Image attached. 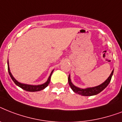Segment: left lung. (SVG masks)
Instances as JSON below:
<instances>
[{"instance_id":"obj_1","label":"left lung","mask_w":122,"mask_h":122,"mask_svg":"<svg viewBox=\"0 0 122 122\" xmlns=\"http://www.w3.org/2000/svg\"><path fill=\"white\" fill-rule=\"evenodd\" d=\"M113 71H112V73L110 75V76L107 78V80L106 81L101 83V85L96 86V87H89V88H86V89H80L79 87H77L76 86H75L72 83L70 79V76L69 75L68 76V83L69 85L70 86L71 89H72L73 91L74 92L76 93L79 95H81L83 96H94L96 95L99 93H100L101 91H102L107 86L108 84L110 83L113 74Z\"/></svg>"}]
</instances>
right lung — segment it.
I'll return each mask as SVG.
<instances>
[{"mask_svg":"<svg viewBox=\"0 0 122 122\" xmlns=\"http://www.w3.org/2000/svg\"><path fill=\"white\" fill-rule=\"evenodd\" d=\"M7 66H8V72L9 74L10 75V78H12V80H13L15 84L16 85H18V87H20V88H21L25 91H29V92H36V91H40L41 90H43L46 88V87H47L48 85L49 84L50 80H51V76L52 75V73L53 72V71H52L50 75V76H49L47 80L46 83H43L42 85H28V84H25V83H21L18 81L17 80L14 78V76H12V75L11 74V73L10 71V69H9V61H7Z\"/></svg>","mask_w":122,"mask_h":122,"instance_id":"obj_1","label":"right lung"}]
</instances>
